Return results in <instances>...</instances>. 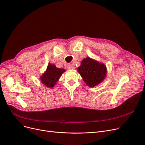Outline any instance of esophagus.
<instances>
[{
    "instance_id": "34e87169",
    "label": "esophagus",
    "mask_w": 145,
    "mask_h": 145,
    "mask_svg": "<svg viewBox=\"0 0 145 145\" xmlns=\"http://www.w3.org/2000/svg\"><path fill=\"white\" fill-rule=\"evenodd\" d=\"M68 69H74V66L72 64H68Z\"/></svg>"
}]
</instances>
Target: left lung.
Here are the masks:
<instances>
[{"mask_svg":"<svg viewBox=\"0 0 145 145\" xmlns=\"http://www.w3.org/2000/svg\"><path fill=\"white\" fill-rule=\"evenodd\" d=\"M85 83L90 88L101 83L107 72L106 66L89 57L84 58L77 69Z\"/></svg>","mask_w":145,"mask_h":145,"instance_id":"1","label":"left lung"}]
</instances>
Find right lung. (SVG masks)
Here are the masks:
<instances>
[{
    "label": "right lung",
    "instance_id": "add662e5",
    "mask_svg": "<svg viewBox=\"0 0 145 145\" xmlns=\"http://www.w3.org/2000/svg\"><path fill=\"white\" fill-rule=\"evenodd\" d=\"M65 71L64 69L57 68L55 65L49 63L47 69L40 77L42 83L48 88H54L62 74Z\"/></svg>",
    "mask_w": 145,
    "mask_h": 145
}]
</instances>
